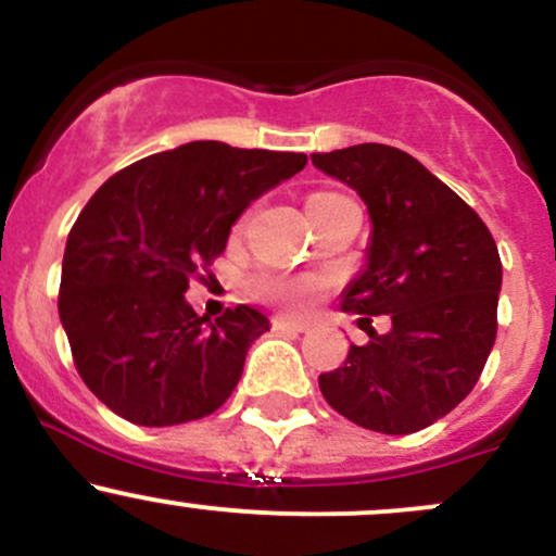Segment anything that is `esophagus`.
<instances>
[{"label":"esophagus","mask_w":556,"mask_h":556,"mask_svg":"<svg viewBox=\"0 0 556 556\" xmlns=\"http://www.w3.org/2000/svg\"><path fill=\"white\" fill-rule=\"evenodd\" d=\"M273 329H276V331H305L307 324H305V320H296V318H289V316H276V318H273Z\"/></svg>","instance_id":"34e87169"}]
</instances>
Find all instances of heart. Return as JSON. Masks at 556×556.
I'll return each mask as SVG.
<instances>
[{"instance_id":"1","label":"heart","mask_w":556,"mask_h":556,"mask_svg":"<svg viewBox=\"0 0 556 556\" xmlns=\"http://www.w3.org/2000/svg\"><path fill=\"white\" fill-rule=\"evenodd\" d=\"M329 194L331 192H316L307 198V203H316V200L329 198ZM324 289H326V280L316 276H294V278L265 276L256 280V294L265 296V300L278 302V305L289 307V311H307V307L318 300Z\"/></svg>"}]
</instances>
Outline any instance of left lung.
<instances>
[{
  "mask_svg": "<svg viewBox=\"0 0 556 556\" xmlns=\"http://www.w3.org/2000/svg\"><path fill=\"white\" fill-rule=\"evenodd\" d=\"M311 157L369 211L366 260L342 291V311L391 316L386 334L371 331L318 377L320 393L369 431H422L473 391L495 345L503 280L495 240L466 200L396 147Z\"/></svg>",
  "mask_w": 556,
  "mask_h": 556,
  "instance_id": "1",
  "label": "left lung"
}]
</instances>
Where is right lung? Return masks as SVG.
Masks as SVG:
<instances>
[{
	"mask_svg": "<svg viewBox=\"0 0 556 556\" xmlns=\"http://www.w3.org/2000/svg\"><path fill=\"white\" fill-rule=\"evenodd\" d=\"M305 163L300 152L190 141L128 165L88 200L66 240L59 316L79 377L114 415L179 426L230 399L270 320L249 305L200 318L185 300L190 276Z\"/></svg>",
	"mask_w": 556,
	"mask_h": 556,
	"instance_id": "1",
	"label": "right lung"
}]
</instances>
